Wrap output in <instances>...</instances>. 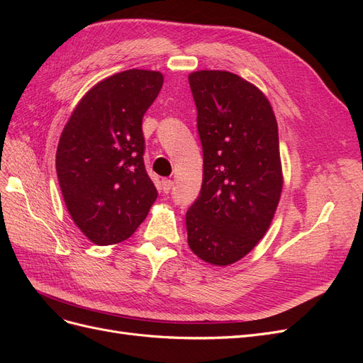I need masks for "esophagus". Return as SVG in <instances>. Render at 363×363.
<instances>
[{
	"mask_svg": "<svg viewBox=\"0 0 363 363\" xmlns=\"http://www.w3.org/2000/svg\"><path fill=\"white\" fill-rule=\"evenodd\" d=\"M172 186H174V182H172V180H169V179H163V180H162V191H163L164 194H168V192L171 191Z\"/></svg>",
	"mask_w": 363,
	"mask_h": 363,
	"instance_id": "1",
	"label": "esophagus"
}]
</instances>
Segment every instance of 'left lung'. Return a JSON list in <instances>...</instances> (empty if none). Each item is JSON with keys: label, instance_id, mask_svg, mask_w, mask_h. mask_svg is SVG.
<instances>
[{"label": "left lung", "instance_id": "obj_1", "mask_svg": "<svg viewBox=\"0 0 363 363\" xmlns=\"http://www.w3.org/2000/svg\"><path fill=\"white\" fill-rule=\"evenodd\" d=\"M203 145V184L186 213L196 256L227 267L267 233L283 188L279 128L268 98L228 71L189 74Z\"/></svg>", "mask_w": 363, "mask_h": 363}]
</instances>
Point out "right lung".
Masks as SVG:
<instances>
[{"label":"right lung","mask_w":363,"mask_h":363,"mask_svg":"<svg viewBox=\"0 0 363 363\" xmlns=\"http://www.w3.org/2000/svg\"><path fill=\"white\" fill-rule=\"evenodd\" d=\"M162 84L157 71L107 77L86 92L62 131L56 169L63 200L96 245L130 238L157 199L144 163L142 118Z\"/></svg>","instance_id":"1"}]
</instances>
